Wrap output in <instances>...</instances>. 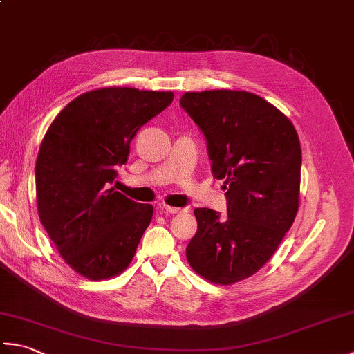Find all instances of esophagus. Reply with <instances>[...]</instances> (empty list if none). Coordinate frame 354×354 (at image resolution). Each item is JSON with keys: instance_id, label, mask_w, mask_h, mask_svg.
Wrapping results in <instances>:
<instances>
[{"instance_id": "obj_1", "label": "esophagus", "mask_w": 354, "mask_h": 354, "mask_svg": "<svg viewBox=\"0 0 354 354\" xmlns=\"http://www.w3.org/2000/svg\"><path fill=\"white\" fill-rule=\"evenodd\" d=\"M160 209H161L162 213H165V214H176V213H181L183 212V208L170 207V205H165V204H161Z\"/></svg>"}]
</instances>
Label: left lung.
I'll use <instances>...</instances> for the list:
<instances>
[{"mask_svg": "<svg viewBox=\"0 0 354 354\" xmlns=\"http://www.w3.org/2000/svg\"><path fill=\"white\" fill-rule=\"evenodd\" d=\"M183 109L207 138L212 170L223 179L228 217L196 208L187 260L214 284L254 275L272 257L298 213L301 146L290 120L248 91L185 93Z\"/></svg>", "mask_w": 354, "mask_h": 354, "instance_id": "1", "label": "left lung"}]
</instances>
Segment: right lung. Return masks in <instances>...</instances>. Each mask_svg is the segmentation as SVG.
Listing matches in <instances>:
<instances>
[{
    "label": "right lung",
    "instance_id": "right-lung-1",
    "mask_svg": "<svg viewBox=\"0 0 354 354\" xmlns=\"http://www.w3.org/2000/svg\"><path fill=\"white\" fill-rule=\"evenodd\" d=\"M173 93L100 88L76 97L53 120L36 160L41 223L66 265L88 280L122 274L153 216L111 184L131 141Z\"/></svg>",
    "mask_w": 354,
    "mask_h": 354
}]
</instances>
